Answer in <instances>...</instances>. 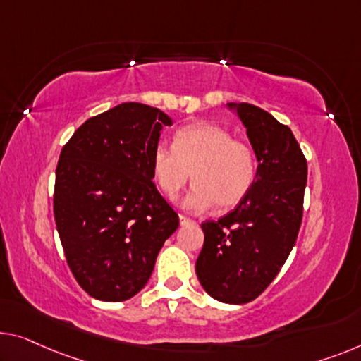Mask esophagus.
Segmentation results:
<instances>
[{
    "label": "esophagus",
    "instance_id": "34e87169",
    "mask_svg": "<svg viewBox=\"0 0 361 361\" xmlns=\"http://www.w3.org/2000/svg\"><path fill=\"white\" fill-rule=\"evenodd\" d=\"M195 224H196L195 220L188 219L186 215H180V225H181V227H186V225H195Z\"/></svg>",
    "mask_w": 361,
    "mask_h": 361
}]
</instances>
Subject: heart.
<instances>
[{
    "label": "heart",
    "instance_id": "heart-1",
    "mask_svg": "<svg viewBox=\"0 0 361 361\" xmlns=\"http://www.w3.org/2000/svg\"><path fill=\"white\" fill-rule=\"evenodd\" d=\"M155 185L175 199L186 183L195 186L183 197L188 212H204L219 204L232 209L243 201L256 180V155L248 144L214 123H192L175 134L173 147L159 142L150 155Z\"/></svg>",
    "mask_w": 361,
    "mask_h": 361
}]
</instances>
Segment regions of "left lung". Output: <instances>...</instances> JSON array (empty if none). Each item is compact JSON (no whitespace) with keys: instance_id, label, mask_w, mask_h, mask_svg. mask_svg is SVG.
I'll return each mask as SVG.
<instances>
[{"instance_id":"obj_1","label":"left lung","mask_w":361,"mask_h":361,"mask_svg":"<svg viewBox=\"0 0 361 361\" xmlns=\"http://www.w3.org/2000/svg\"><path fill=\"white\" fill-rule=\"evenodd\" d=\"M246 128L257 171L251 191L232 212L201 225L196 261L212 298L243 305L264 292L297 241L308 165L292 129L250 104H227Z\"/></svg>"}]
</instances>
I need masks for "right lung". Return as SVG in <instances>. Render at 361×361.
I'll use <instances>...</instances> for the list:
<instances>
[{
    "label": "right lung",
    "mask_w": 361,
    "mask_h": 361,
    "mask_svg": "<svg viewBox=\"0 0 361 361\" xmlns=\"http://www.w3.org/2000/svg\"><path fill=\"white\" fill-rule=\"evenodd\" d=\"M171 125L162 110L126 102L89 118L61 150L53 212L68 266L92 298L125 301L141 292L178 228L150 166Z\"/></svg>",
    "instance_id": "right-lung-1"
}]
</instances>
